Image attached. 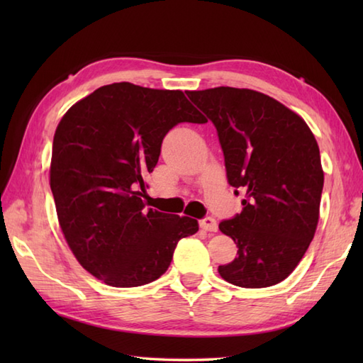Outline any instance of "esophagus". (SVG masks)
Wrapping results in <instances>:
<instances>
[{"label": "esophagus", "mask_w": 363, "mask_h": 363, "mask_svg": "<svg viewBox=\"0 0 363 363\" xmlns=\"http://www.w3.org/2000/svg\"><path fill=\"white\" fill-rule=\"evenodd\" d=\"M199 226H201L204 230H209V233H217V221L212 217H204L201 221H199Z\"/></svg>", "instance_id": "34e87169"}]
</instances>
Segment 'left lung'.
Returning <instances> with one entry per match:
<instances>
[{"mask_svg":"<svg viewBox=\"0 0 363 363\" xmlns=\"http://www.w3.org/2000/svg\"><path fill=\"white\" fill-rule=\"evenodd\" d=\"M187 96L217 128L228 182L246 191L242 212L220 223L238 256L218 273L245 289L279 284L318 225L325 182L318 143L298 113L260 91L215 87Z\"/></svg>","mask_w":363,"mask_h":363,"instance_id":"8db88e82","label":"left lung"}]
</instances>
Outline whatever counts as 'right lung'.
Wrapping results in <instances>:
<instances>
[{
	"label": "right lung",
	"instance_id": "1",
	"mask_svg": "<svg viewBox=\"0 0 363 363\" xmlns=\"http://www.w3.org/2000/svg\"><path fill=\"white\" fill-rule=\"evenodd\" d=\"M181 90L115 82L72 106L52 140L50 186L65 240L79 264L112 287L164 274L198 221L145 204L143 177L179 123H206Z\"/></svg>",
	"mask_w": 363,
	"mask_h": 363
}]
</instances>
